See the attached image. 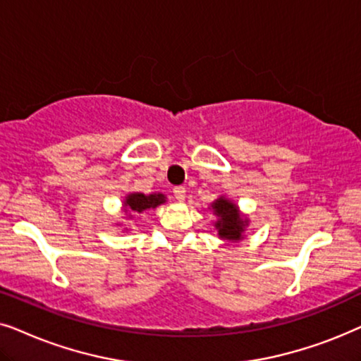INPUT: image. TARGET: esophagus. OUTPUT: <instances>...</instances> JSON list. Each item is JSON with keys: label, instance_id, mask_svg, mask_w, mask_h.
<instances>
[{"label": "esophagus", "instance_id": "obj_1", "mask_svg": "<svg viewBox=\"0 0 361 361\" xmlns=\"http://www.w3.org/2000/svg\"><path fill=\"white\" fill-rule=\"evenodd\" d=\"M185 193H186V190L183 188V186H176V188H173V195H175V198H176V201H185Z\"/></svg>", "mask_w": 361, "mask_h": 361}]
</instances>
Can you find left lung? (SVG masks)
<instances>
[{"mask_svg":"<svg viewBox=\"0 0 361 361\" xmlns=\"http://www.w3.org/2000/svg\"><path fill=\"white\" fill-rule=\"evenodd\" d=\"M209 209L216 216L214 229L218 231L221 239H224L226 243H239L246 238L249 218L241 213L239 206L233 200L221 195L211 203Z\"/></svg>","mask_w":361,"mask_h":361,"instance_id":"8db88e82","label":"left lung"}]
</instances>
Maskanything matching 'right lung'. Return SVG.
I'll return each instance as SVG.
<instances>
[{
  "instance_id": "obj_1",
  "label": "right lung",
  "mask_w": 361,
  "mask_h": 361,
  "mask_svg": "<svg viewBox=\"0 0 361 361\" xmlns=\"http://www.w3.org/2000/svg\"><path fill=\"white\" fill-rule=\"evenodd\" d=\"M165 203H166V196L163 193L145 195V193H137V191H133V193L125 195V198L122 201V211L125 218L132 219L133 213L142 214L148 209H155L160 204H165ZM117 226H122V224H117ZM123 231H128V229L123 228Z\"/></svg>"
}]
</instances>
